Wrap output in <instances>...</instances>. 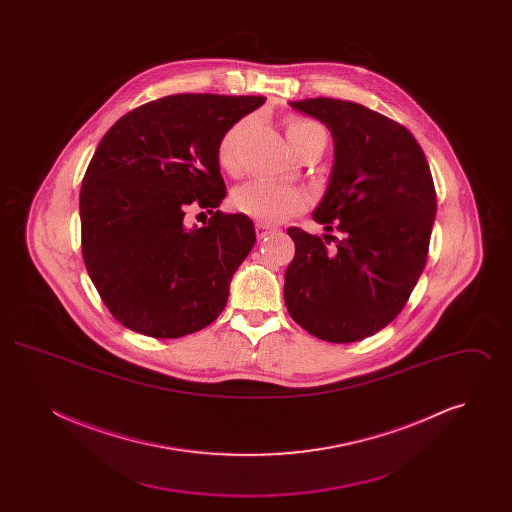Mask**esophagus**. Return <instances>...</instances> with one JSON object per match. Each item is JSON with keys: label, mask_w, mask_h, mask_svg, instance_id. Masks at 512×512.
Here are the masks:
<instances>
[{"label": "esophagus", "mask_w": 512, "mask_h": 512, "mask_svg": "<svg viewBox=\"0 0 512 512\" xmlns=\"http://www.w3.org/2000/svg\"><path fill=\"white\" fill-rule=\"evenodd\" d=\"M274 228L270 226V224H265V222H257L255 224V232H257V238H265L268 232H272Z\"/></svg>", "instance_id": "34e87169"}]
</instances>
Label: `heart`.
Returning a JSON list of instances; mask_svg holds the SVG:
<instances>
[{
	"instance_id": "1",
	"label": "heart",
	"mask_w": 512,
	"mask_h": 512,
	"mask_svg": "<svg viewBox=\"0 0 512 512\" xmlns=\"http://www.w3.org/2000/svg\"><path fill=\"white\" fill-rule=\"evenodd\" d=\"M249 122H236L219 144V163L224 171L236 172L240 167V146L247 132ZM286 136L293 151L299 147L320 144L326 147L328 136L322 126L307 119H290L286 126ZM234 207L251 219L261 222H284L292 219L305 207V195L295 188H288L270 180H251L240 186L232 195Z\"/></svg>"
}]
</instances>
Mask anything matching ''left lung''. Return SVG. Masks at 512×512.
Masks as SVG:
<instances>
[{
    "instance_id": "obj_1",
    "label": "left lung",
    "mask_w": 512,
    "mask_h": 512,
    "mask_svg": "<svg viewBox=\"0 0 512 512\" xmlns=\"http://www.w3.org/2000/svg\"><path fill=\"white\" fill-rule=\"evenodd\" d=\"M290 107L332 134L334 165L313 219L341 238L288 230L286 307L320 340H365L401 313L426 265L438 209L432 172L413 134L365 105L311 98Z\"/></svg>"
}]
</instances>
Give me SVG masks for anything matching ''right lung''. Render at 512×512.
<instances>
[{
  "label": "right lung",
  "mask_w": 512,
  "mask_h": 512,
  "mask_svg": "<svg viewBox=\"0 0 512 512\" xmlns=\"http://www.w3.org/2000/svg\"><path fill=\"white\" fill-rule=\"evenodd\" d=\"M263 96L176 94L115 122L80 190L82 255L111 315L161 340L211 324L255 245L242 213L188 228V205L213 213L226 197L220 138Z\"/></svg>",
  "instance_id": "add662e5"
}]
</instances>
